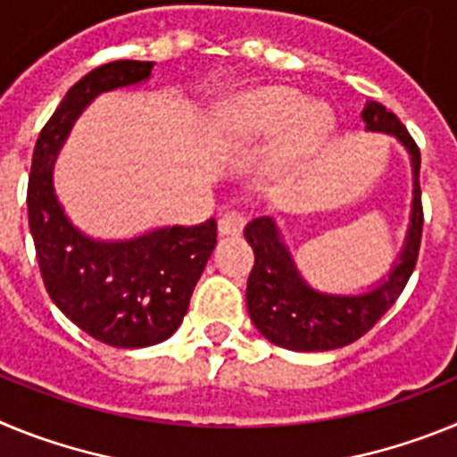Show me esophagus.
<instances>
[{"mask_svg":"<svg viewBox=\"0 0 457 457\" xmlns=\"http://www.w3.org/2000/svg\"><path fill=\"white\" fill-rule=\"evenodd\" d=\"M217 228H220V236H240L242 228H245V217L240 215V212H224V215L220 217V221H217Z\"/></svg>","mask_w":457,"mask_h":457,"instance_id":"34e87169","label":"esophagus"}]
</instances>
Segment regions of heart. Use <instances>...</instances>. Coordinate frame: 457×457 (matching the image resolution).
I'll list each match as a JSON object with an SVG mask.
<instances>
[{
  "label": "heart",
  "mask_w": 457,
  "mask_h": 457,
  "mask_svg": "<svg viewBox=\"0 0 457 457\" xmlns=\"http://www.w3.org/2000/svg\"><path fill=\"white\" fill-rule=\"evenodd\" d=\"M332 112L325 104H304L288 87H263L226 104L215 120V132L224 141H253L286 128L278 157L300 162L313 155L332 132Z\"/></svg>",
  "instance_id": "obj_1"
}]
</instances>
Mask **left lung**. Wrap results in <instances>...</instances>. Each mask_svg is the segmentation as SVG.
I'll list each match as a JSON object with an SVG mask.
<instances>
[{"mask_svg":"<svg viewBox=\"0 0 457 457\" xmlns=\"http://www.w3.org/2000/svg\"><path fill=\"white\" fill-rule=\"evenodd\" d=\"M366 130L386 132L407 148L414 173L411 217L398 261L389 277L361 295L318 293L295 268L286 242L272 217H256L245 226V237L253 249V268L247 281V309L256 329L268 341L295 353H325L350 345L395 304L405 290L421 247L423 205L419 169L421 153L405 125L385 104L369 100L361 112Z\"/></svg>","mask_w":457,"mask_h":457,"instance_id":"8db88e82","label":"left lung"}]
</instances>
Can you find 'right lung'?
<instances>
[{
  "label": "right lung",
  "instance_id": "obj_1",
  "mask_svg": "<svg viewBox=\"0 0 457 457\" xmlns=\"http://www.w3.org/2000/svg\"><path fill=\"white\" fill-rule=\"evenodd\" d=\"M153 62H112L84 75L40 130L27 210L40 277L63 316L114 348H146L171 337L217 245V224L167 226L132 240L84 236L56 201L52 169L72 123L104 91L151 78Z\"/></svg>",
  "mask_w": 457,
  "mask_h": 457
}]
</instances>
